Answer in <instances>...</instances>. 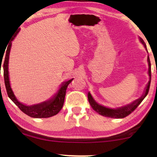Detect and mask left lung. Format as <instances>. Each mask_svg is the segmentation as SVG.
Here are the masks:
<instances>
[{"mask_svg":"<svg viewBox=\"0 0 157 157\" xmlns=\"http://www.w3.org/2000/svg\"><path fill=\"white\" fill-rule=\"evenodd\" d=\"M140 39L141 43L144 45L145 48H147V47H146V44L144 42V40H143L141 37ZM147 60H148V63H149V75L150 79H149V83H148L147 87H146L144 94H143L140 99H138V100L134 101V102L130 104V105H128L127 106H124V107H120V108H117V109H110V108H107V107H104V106L98 105V104L93 100V98H92L91 94H90V93L89 92V93H88V100H89L90 106H91L92 109H93L96 112H98V114H100L104 117H107L117 118V119L126 117L127 116L129 115L132 112H134V110L136 109V108L140 105V103L142 102L143 100L145 98V97L147 95L148 92H149V90L150 83H151V63H150L149 56L147 57Z\"/></svg>","mask_w":157,"mask_h":157,"instance_id":"left-lung-1","label":"left lung"}]
</instances>
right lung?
<instances>
[{"mask_svg": "<svg viewBox=\"0 0 157 157\" xmlns=\"http://www.w3.org/2000/svg\"><path fill=\"white\" fill-rule=\"evenodd\" d=\"M18 33V30L15 33L13 38H12L11 41L14 39V37ZM10 48H11V42L8 45L6 50V53L5 56V59L3 63V75H4V82H5V85L7 91L8 96L11 100L15 105H16L22 112H24L29 117L33 118H48L56 115L60 111L63 107L64 101H65V97L66 94V90L69 84L72 81V79H70L62 85L60 89L57 93L52 98L51 100L44 101L40 104L32 105V106H26L21 102L17 100L13 94L11 88L10 86L9 78H8V59H9V54ZM1 64H2V60H1Z\"/></svg>", "mask_w": 157, "mask_h": 157, "instance_id": "1", "label": "right lung"}]
</instances>
